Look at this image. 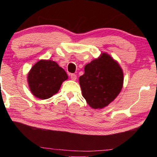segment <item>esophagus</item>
<instances>
[{
  "label": "esophagus",
  "mask_w": 157,
  "mask_h": 157,
  "mask_svg": "<svg viewBox=\"0 0 157 157\" xmlns=\"http://www.w3.org/2000/svg\"><path fill=\"white\" fill-rule=\"evenodd\" d=\"M70 76H71V78L73 81H76V80L77 76H76V74H71L70 75Z\"/></svg>",
  "instance_id": "1"
}]
</instances>
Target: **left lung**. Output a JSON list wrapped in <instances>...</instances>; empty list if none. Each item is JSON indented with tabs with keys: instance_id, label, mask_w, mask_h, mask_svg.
Returning a JSON list of instances; mask_svg holds the SVG:
<instances>
[{
	"instance_id": "8db88e82",
	"label": "left lung",
	"mask_w": 157,
	"mask_h": 157,
	"mask_svg": "<svg viewBox=\"0 0 157 157\" xmlns=\"http://www.w3.org/2000/svg\"><path fill=\"white\" fill-rule=\"evenodd\" d=\"M79 77L82 96L93 109L108 106L119 95L123 86L124 74L119 63L110 56L102 53L85 66Z\"/></svg>"
}]
</instances>
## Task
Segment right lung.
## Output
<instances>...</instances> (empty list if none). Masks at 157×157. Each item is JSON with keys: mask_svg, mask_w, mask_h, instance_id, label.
<instances>
[{"mask_svg": "<svg viewBox=\"0 0 157 157\" xmlns=\"http://www.w3.org/2000/svg\"><path fill=\"white\" fill-rule=\"evenodd\" d=\"M67 78L65 71L55 61L50 60L37 62L28 75L31 91L40 99H47L56 94L63 81Z\"/></svg>", "mask_w": 157, "mask_h": 157, "instance_id": "add662e5", "label": "right lung"}]
</instances>
